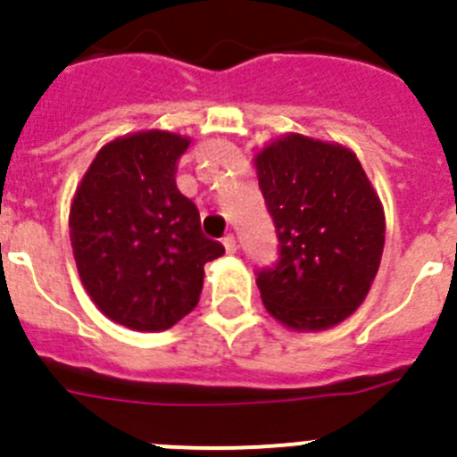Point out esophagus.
<instances>
[{"label":"esophagus","mask_w":457,"mask_h":457,"mask_svg":"<svg viewBox=\"0 0 457 457\" xmlns=\"http://www.w3.org/2000/svg\"><path fill=\"white\" fill-rule=\"evenodd\" d=\"M224 249H226V253L237 252V242H236V236H233V233H228V236L224 237Z\"/></svg>","instance_id":"obj_1"}]
</instances>
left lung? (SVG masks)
Instances as JSON below:
<instances>
[{"mask_svg":"<svg viewBox=\"0 0 457 457\" xmlns=\"http://www.w3.org/2000/svg\"><path fill=\"white\" fill-rule=\"evenodd\" d=\"M256 173L278 240L277 263L256 272L265 309L304 332L338 325L369 295L385 249V212L357 155L288 135L258 153Z\"/></svg>","mask_w":457,"mask_h":457,"instance_id":"8db88e82","label":"left lung"}]
</instances>
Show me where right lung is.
I'll use <instances>...</instances> for the list:
<instances>
[{"instance_id":"add662e5","label":"right lung","mask_w":457,"mask_h":457,"mask_svg":"<svg viewBox=\"0 0 457 457\" xmlns=\"http://www.w3.org/2000/svg\"><path fill=\"white\" fill-rule=\"evenodd\" d=\"M187 137L148 130L100 148L71 205L79 278L104 316L160 332L187 316L204 265L224 253L201 233L199 210L176 187Z\"/></svg>"}]
</instances>
